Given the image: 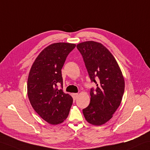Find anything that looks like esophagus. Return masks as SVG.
I'll use <instances>...</instances> for the list:
<instances>
[{"instance_id":"obj_1","label":"esophagus","mask_w":150,"mask_h":150,"mask_svg":"<svg viewBox=\"0 0 150 150\" xmlns=\"http://www.w3.org/2000/svg\"><path fill=\"white\" fill-rule=\"evenodd\" d=\"M78 95H79V94H78V93H74V94H73V97H74V100L76 99V98H77Z\"/></svg>"}]
</instances>
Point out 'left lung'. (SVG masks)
I'll use <instances>...</instances> for the list:
<instances>
[{"label":"left lung","mask_w":150,"mask_h":150,"mask_svg":"<svg viewBox=\"0 0 150 150\" xmlns=\"http://www.w3.org/2000/svg\"><path fill=\"white\" fill-rule=\"evenodd\" d=\"M89 78L96 84L90 90L89 105L82 110L88 123L100 126L107 122L119 107L125 90V80L112 54L93 41L79 43Z\"/></svg>","instance_id":"1"}]
</instances>
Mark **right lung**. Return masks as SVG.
Segmentation results:
<instances>
[{"label":"right lung","instance_id":"add662e5","mask_svg":"<svg viewBox=\"0 0 150 150\" xmlns=\"http://www.w3.org/2000/svg\"><path fill=\"white\" fill-rule=\"evenodd\" d=\"M75 47L68 43L49 45L41 52L29 72L27 95L30 103L40 116L52 125L63 122L72 105V97L62 91L61 69Z\"/></svg>","mask_w":150,"mask_h":150}]
</instances>
